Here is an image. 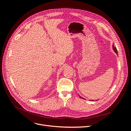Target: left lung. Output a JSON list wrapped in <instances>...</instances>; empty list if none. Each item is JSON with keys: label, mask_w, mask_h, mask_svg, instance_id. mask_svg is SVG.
I'll return each mask as SVG.
<instances>
[{"label": "left lung", "mask_w": 131, "mask_h": 131, "mask_svg": "<svg viewBox=\"0 0 131 131\" xmlns=\"http://www.w3.org/2000/svg\"><path fill=\"white\" fill-rule=\"evenodd\" d=\"M113 50L114 51V52H115L116 53V54L117 55L118 54V53H117V49H116V47H115L114 46V45H113ZM79 97H80L81 98H82V99H84V98H82V97H81V96H79Z\"/></svg>", "instance_id": "obj_1"}]
</instances>
